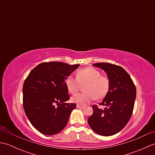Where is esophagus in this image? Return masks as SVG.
Returning a JSON list of instances; mask_svg holds the SVG:
<instances>
[{
  "label": "esophagus",
  "mask_w": 155,
  "mask_h": 155,
  "mask_svg": "<svg viewBox=\"0 0 155 155\" xmlns=\"http://www.w3.org/2000/svg\"><path fill=\"white\" fill-rule=\"evenodd\" d=\"M77 108H83L84 106H82V105H80V104H77Z\"/></svg>",
  "instance_id": "obj_1"
}]
</instances>
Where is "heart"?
<instances>
[{
  "label": "heart",
  "instance_id": "b5f03b06",
  "mask_svg": "<svg viewBox=\"0 0 155 155\" xmlns=\"http://www.w3.org/2000/svg\"><path fill=\"white\" fill-rule=\"evenodd\" d=\"M84 85L85 92L75 94L71 98L73 103L85 105L95 99H101L107 95L110 88V81L107 76L101 75V72L93 67L79 69L77 77L69 75L65 80L68 91L71 93H75L81 87Z\"/></svg>",
  "mask_w": 155,
  "mask_h": 155
}]
</instances>
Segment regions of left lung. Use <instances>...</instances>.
I'll use <instances>...</instances> for the list:
<instances>
[{"mask_svg":"<svg viewBox=\"0 0 155 155\" xmlns=\"http://www.w3.org/2000/svg\"><path fill=\"white\" fill-rule=\"evenodd\" d=\"M107 72L110 81L108 93L99 105H93V113L88 123L95 133L102 136L117 134L126 126L132 116L136 98V87L130 75L120 66L98 62L93 64Z\"/></svg>","mask_w":155,"mask_h":155,"instance_id":"1","label":"left lung"}]
</instances>
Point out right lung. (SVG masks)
<instances>
[{"label": "right lung", "mask_w": 155, "mask_h": 155, "mask_svg": "<svg viewBox=\"0 0 155 155\" xmlns=\"http://www.w3.org/2000/svg\"><path fill=\"white\" fill-rule=\"evenodd\" d=\"M79 65L42 62L32 69L25 79L23 108L30 123L41 133L57 134L67 125L76 104L65 103L70 99L65 80Z\"/></svg>", "instance_id": "obj_1"}]
</instances>
